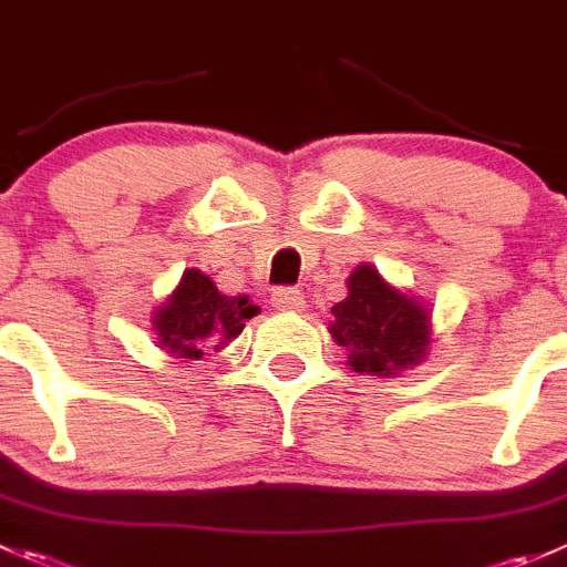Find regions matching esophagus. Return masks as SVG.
<instances>
[{"mask_svg": "<svg viewBox=\"0 0 567 567\" xmlns=\"http://www.w3.org/2000/svg\"><path fill=\"white\" fill-rule=\"evenodd\" d=\"M271 305L277 307V310H299V307L305 305V296L296 288H277L271 293Z\"/></svg>", "mask_w": 567, "mask_h": 567, "instance_id": "obj_1", "label": "esophagus"}]
</instances>
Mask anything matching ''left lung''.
Listing matches in <instances>:
<instances>
[{
  "instance_id": "8db88e82",
  "label": "left lung",
  "mask_w": 567,
  "mask_h": 567,
  "mask_svg": "<svg viewBox=\"0 0 567 567\" xmlns=\"http://www.w3.org/2000/svg\"><path fill=\"white\" fill-rule=\"evenodd\" d=\"M332 338L351 351L354 371L388 377L423 360L430 316L410 296L390 288L377 268L360 266L349 277V296L332 307Z\"/></svg>"
}]
</instances>
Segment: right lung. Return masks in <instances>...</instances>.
I'll return each mask as SVG.
<instances>
[{"instance_id":"right-lung-1","label":"right lung","mask_w":567,"mask_h":567,"mask_svg":"<svg viewBox=\"0 0 567 567\" xmlns=\"http://www.w3.org/2000/svg\"><path fill=\"white\" fill-rule=\"evenodd\" d=\"M257 307L246 296H224L210 277L190 268L183 274L172 299L155 312L157 343L174 357H202L205 343H227L238 338Z\"/></svg>"}]
</instances>
